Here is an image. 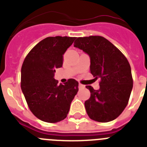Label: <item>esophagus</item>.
I'll return each mask as SVG.
<instances>
[{"label":"esophagus","instance_id":"obj_1","mask_svg":"<svg viewBox=\"0 0 147 147\" xmlns=\"http://www.w3.org/2000/svg\"><path fill=\"white\" fill-rule=\"evenodd\" d=\"M85 88V86H84L83 85H82L81 83H80V84H79V88Z\"/></svg>","mask_w":147,"mask_h":147}]
</instances>
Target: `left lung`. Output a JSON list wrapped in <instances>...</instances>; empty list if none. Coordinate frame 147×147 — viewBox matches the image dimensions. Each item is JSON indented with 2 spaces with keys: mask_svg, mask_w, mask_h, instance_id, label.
<instances>
[{
  "mask_svg": "<svg viewBox=\"0 0 147 147\" xmlns=\"http://www.w3.org/2000/svg\"><path fill=\"white\" fill-rule=\"evenodd\" d=\"M74 45L89 56L90 73L95 79L101 80L98 90L86 86L90 92V97L85 102L88 116L98 122L114 120L125 109L132 91L133 81L129 62L103 37H78Z\"/></svg>",
  "mask_w": 147,
  "mask_h": 147,
  "instance_id": "left-lung-1",
  "label": "left lung"
}]
</instances>
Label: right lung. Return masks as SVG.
I'll use <instances>...</instances> for the list:
<instances>
[{
  "label": "right lung",
  "instance_id": "right-lung-1",
  "mask_svg": "<svg viewBox=\"0 0 147 147\" xmlns=\"http://www.w3.org/2000/svg\"><path fill=\"white\" fill-rule=\"evenodd\" d=\"M76 37H49L31 50L21 68V89L30 110L42 121L56 123L66 118L78 92L79 83L70 79L58 85L56 68Z\"/></svg>",
  "mask_w": 147,
  "mask_h": 147
}]
</instances>
